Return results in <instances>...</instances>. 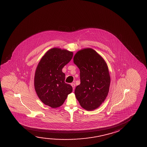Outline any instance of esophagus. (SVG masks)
Returning <instances> with one entry per match:
<instances>
[{"instance_id":"34e87169","label":"esophagus","mask_w":147,"mask_h":147,"mask_svg":"<svg viewBox=\"0 0 147 147\" xmlns=\"http://www.w3.org/2000/svg\"><path fill=\"white\" fill-rule=\"evenodd\" d=\"M71 86H72L73 89V90H74L75 87V83H71Z\"/></svg>"}]
</instances>
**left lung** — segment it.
<instances>
[{"label": "left lung", "mask_w": 147, "mask_h": 147, "mask_svg": "<svg viewBox=\"0 0 147 147\" xmlns=\"http://www.w3.org/2000/svg\"><path fill=\"white\" fill-rule=\"evenodd\" d=\"M73 60L80 70V84L75 90L76 97L82 108L94 110L105 101L109 93L111 77L107 65L91 48L79 51Z\"/></svg>", "instance_id": "obj_1"}]
</instances>
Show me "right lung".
<instances>
[{"instance_id":"obj_1","label":"right lung","mask_w":147,"mask_h":147,"mask_svg":"<svg viewBox=\"0 0 147 147\" xmlns=\"http://www.w3.org/2000/svg\"><path fill=\"white\" fill-rule=\"evenodd\" d=\"M72 52L53 48L41 59L34 76L35 90L45 105L57 108L63 104L72 87L65 82L62 69L72 58Z\"/></svg>"}]
</instances>
